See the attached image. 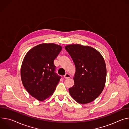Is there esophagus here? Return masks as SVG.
I'll use <instances>...</instances> for the list:
<instances>
[{"instance_id": "34e87169", "label": "esophagus", "mask_w": 129, "mask_h": 129, "mask_svg": "<svg viewBox=\"0 0 129 129\" xmlns=\"http://www.w3.org/2000/svg\"><path fill=\"white\" fill-rule=\"evenodd\" d=\"M71 77L70 75L69 74V73H66V74L64 76V79H68L70 78Z\"/></svg>"}]
</instances>
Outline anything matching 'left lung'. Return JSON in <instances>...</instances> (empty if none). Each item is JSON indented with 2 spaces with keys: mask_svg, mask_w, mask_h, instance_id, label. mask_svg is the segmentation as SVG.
<instances>
[{
  "mask_svg": "<svg viewBox=\"0 0 129 129\" xmlns=\"http://www.w3.org/2000/svg\"><path fill=\"white\" fill-rule=\"evenodd\" d=\"M76 66L75 84L69 89L71 96L81 104L95 100L102 92L107 69L102 55L96 49L80 44L65 47Z\"/></svg>",
  "mask_w": 129,
  "mask_h": 129,
  "instance_id": "left-lung-1",
  "label": "left lung"
}]
</instances>
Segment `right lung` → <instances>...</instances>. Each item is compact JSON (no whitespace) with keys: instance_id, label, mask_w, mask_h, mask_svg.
Returning a JSON list of instances; mask_svg holds the SVG:
<instances>
[{"instance_id":"add662e5","label":"right lung","mask_w":129,"mask_h":129,"mask_svg":"<svg viewBox=\"0 0 129 129\" xmlns=\"http://www.w3.org/2000/svg\"><path fill=\"white\" fill-rule=\"evenodd\" d=\"M54 43H43L30 49L25 54L21 67V78L28 93L39 101L51 96L61 77L54 72L53 64L62 50Z\"/></svg>"}]
</instances>
